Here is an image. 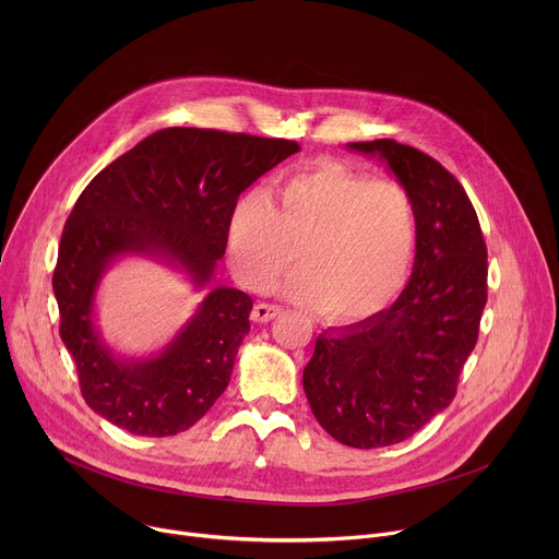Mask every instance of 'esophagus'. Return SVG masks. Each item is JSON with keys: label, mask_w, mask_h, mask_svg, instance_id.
Returning <instances> with one entry per match:
<instances>
[{"label": "esophagus", "mask_w": 559, "mask_h": 559, "mask_svg": "<svg viewBox=\"0 0 559 559\" xmlns=\"http://www.w3.org/2000/svg\"><path fill=\"white\" fill-rule=\"evenodd\" d=\"M281 313V307L278 305H270V302H257L254 309H252V321L254 323H267L272 321L274 316Z\"/></svg>", "instance_id": "1"}]
</instances>
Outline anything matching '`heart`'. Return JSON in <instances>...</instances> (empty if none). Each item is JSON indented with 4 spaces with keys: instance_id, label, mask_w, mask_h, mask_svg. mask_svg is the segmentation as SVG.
<instances>
[{
    "instance_id": "b5f03b06",
    "label": "heart",
    "mask_w": 559,
    "mask_h": 559,
    "mask_svg": "<svg viewBox=\"0 0 559 559\" xmlns=\"http://www.w3.org/2000/svg\"><path fill=\"white\" fill-rule=\"evenodd\" d=\"M225 250L234 276L250 289L267 287L300 250L305 265L281 289L354 325L384 311L407 287L418 257L416 205L401 183L318 164L283 179L272 199L238 197Z\"/></svg>"
}]
</instances>
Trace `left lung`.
<instances>
[{"label": "left lung", "mask_w": 559, "mask_h": 559, "mask_svg": "<svg viewBox=\"0 0 559 559\" xmlns=\"http://www.w3.org/2000/svg\"><path fill=\"white\" fill-rule=\"evenodd\" d=\"M347 147L378 158L412 194L418 257L391 307L316 338L302 389L332 438L378 449L451 405L487 305V246L464 188L436 158L393 139Z\"/></svg>", "instance_id": "obj_1"}]
</instances>
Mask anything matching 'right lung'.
I'll list each match as a JSON object with an SVG mask.
<instances>
[{
    "label": "right lung",
    "instance_id": "add662e5",
    "mask_svg": "<svg viewBox=\"0 0 559 559\" xmlns=\"http://www.w3.org/2000/svg\"><path fill=\"white\" fill-rule=\"evenodd\" d=\"M300 145L285 139L166 128L104 168L76 199L52 289L61 341L88 407L134 436H177L199 423L231 378L250 332L252 298L214 285L231 205ZM181 271L209 294L158 355L119 357L96 325V292L121 258Z\"/></svg>",
    "mask_w": 559,
    "mask_h": 559
}]
</instances>
